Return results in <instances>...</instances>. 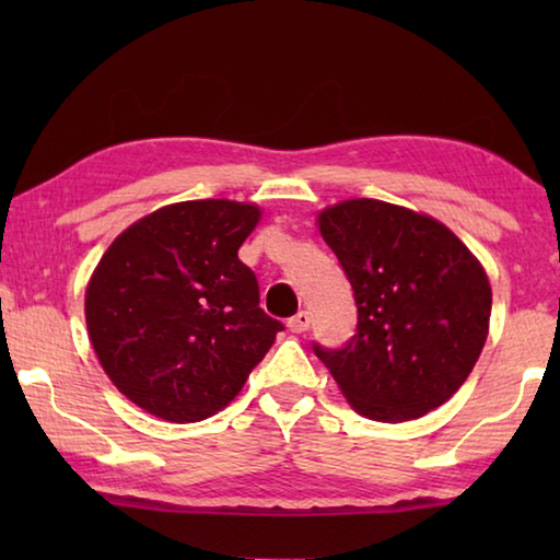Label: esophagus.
Wrapping results in <instances>:
<instances>
[{
  "label": "esophagus",
  "mask_w": 560,
  "mask_h": 560,
  "mask_svg": "<svg viewBox=\"0 0 560 560\" xmlns=\"http://www.w3.org/2000/svg\"><path fill=\"white\" fill-rule=\"evenodd\" d=\"M311 326V316L306 314V311H299L296 316L289 318V330L291 334H306Z\"/></svg>",
  "instance_id": "1"
}]
</instances>
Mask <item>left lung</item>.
Wrapping results in <instances>:
<instances>
[{
    "label": "left lung",
    "mask_w": 560,
    "mask_h": 560,
    "mask_svg": "<svg viewBox=\"0 0 560 560\" xmlns=\"http://www.w3.org/2000/svg\"><path fill=\"white\" fill-rule=\"evenodd\" d=\"M316 224L358 306V334L346 348L314 346L348 405L395 424L447 402L489 336L481 261L440 220L383 200L330 205Z\"/></svg>",
    "instance_id": "8db88e82"
}]
</instances>
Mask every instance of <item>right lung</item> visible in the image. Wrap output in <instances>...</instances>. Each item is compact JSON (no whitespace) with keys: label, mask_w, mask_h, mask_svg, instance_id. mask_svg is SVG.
<instances>
[{"label":"right lung","mask_w":560,"mask_h":560,"mask_svg":"<svg viewBox=\"0 0 560 560\" xmlns=\"http://www.w3.org/2000/svg\"><path fill=\"white\" fill-rule=\"evenodd\" d=\"M259 220L252 202L165 205L122 230L93 269L91 346L140 410L179 424L217 415L283 330L236 257Z\"/></svg>","instance_id":"right-lung-1"}]
</instances>
